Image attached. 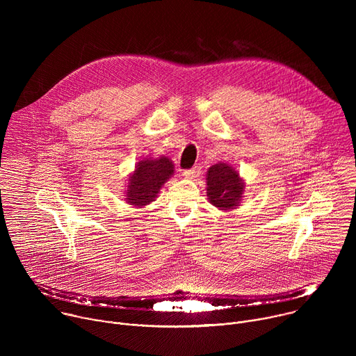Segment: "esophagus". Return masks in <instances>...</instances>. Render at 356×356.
Returning a JSON list of instances; mask_svg holds the SVG:
<instances>
[{
	"label": "esophagus",
	"mask_w": 356,
	"mask_h": 356,
	"mask_svg": "<svg viewBox=\"0 0 356 356\" xmlns=\"http://www.w3.org/2000/svg\"><path fill=\"white\" fill-rule=\"evenodd\" d=\"M201 175V168L200 166H194L193 169H188V170H184L183 172V176L186 179H195Z\"/></svg>",
	"instance_id": "34e87169"
}]
</instances>
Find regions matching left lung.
Returning a JSON list of instances; mask_svg holds the SVG:
<instances>
[{
	"mask_svg": "<svg viewBox=\"0 0 356 356\" xmlns=\"http://www.w3.org/2000/svg\"><path fill=\"white\" fill-rule=\"evenodd\" d=\"M206 180L207 197L214 207L222 211H231L241 206L246 184L234 166L218 162L209 168Z\"/></svg>",
	"mask_w": 356,
	"mask_h": 356,
	"instance_id": "obj_1",
	"label": "left lung"
}]
</instances>
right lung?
<instances>
[{
	"mask_svg": "<svg viewBox=\"0 0 356 356\" xmlns=\"http://www.w3.org/2000/svg\"><path fill=\"white\" fill-rule=\"evenodd\" d=\"M175 175V165L168 156L143 158L129 175L124 198L129 206L143 209L155 201L163 184Z\"/></svg>",
	"mask_w": 356,
	"mask_h": 356,
	"instance_id": "1",
	"label": "right lung"
}]
</instances>
